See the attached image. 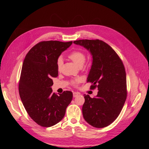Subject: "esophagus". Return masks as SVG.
<instances>
[{"mask_svg": "<svg viewBox=\"0 0 149 149\" xmlns=\"http://www.w3.org/2000/svg\"><path fill=\"white\" fill-rule=\"evenodd\" d=\"M79 94L78 93L74 92V93H73V97H77Z\"/></svg>", "mask_w": 149, "mask_h": 149, "instance_id": "1", "label": "esophagus"}]
</instances>
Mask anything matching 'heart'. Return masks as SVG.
<instances>
[{
	"instance_id": "heart-1",
	"label": "heart",
	"mask_w": 149,
	"mask_h": 149,
	"mask_svg": "<svg viewBox=\"0 0 149 149\" xmlns=\"http://www.w3.org/2000/svg\"><path fill=\"white\" fill-rule=\"evenodd\" d=\"M68 56L70 59L73 61L77 65H78L80 67L84 65V63L86 59V54H85L83 51L80 50H75L71 52L68 54ZM62 65H63V59L62 57L59 56L58 58L56 60L57 69L58 70H60L62 67ZM78 82H79V80L77 79L72 81V83L74 86H77Z\"/></svg>"
}]
</instances>
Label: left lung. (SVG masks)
Returning <instances> with one entry per match:
<instances>
[{"label":"left lung","instance_id":"obj_1","mask_svg":"<svg viewBox=\"0 0 149 149\" xmlns=\"http://www.w3.org/2000/svg\"><path fill=\"white\" fill-rule=\"evenodd\" d=\"M74 43L86 48L93 55V63L87 82L91 90L98 88L96 97L84 94L83 117L89 124L103 128L119 116L127 95L126 74L123 63L115 51L99 39H82Z\"/></svg>","mask_w":149,"mask_h":149}]
</instances>
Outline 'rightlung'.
Here are the masks:
<instances>
[{"label": "right lung", "instance_id": "add662e5", "mask_svg": "<svg viewBox=\"0 0 149 149\" xmlns=\"http://www.w3.org/2000/svg\"><path fill=\"white\" fill-rule=\"evenodd\" d=\"M72 41H41L26 54L19 82V93L30 117L38 125L48 127L59 122L72 99V93H52V77L58 75L56 60Z\"/></svg>", "mask_w": 149, "mask_h": 149}]
</instances>
